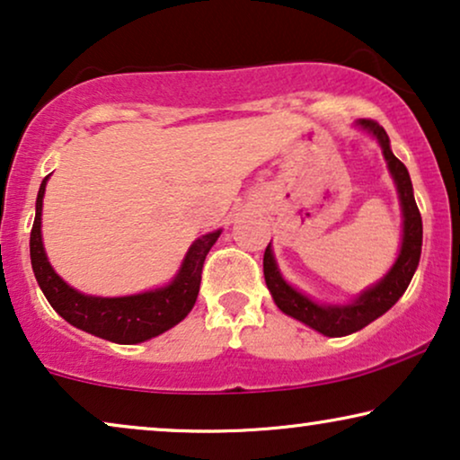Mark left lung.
Segmentation results:
<instances>
[{"instance_id": "1", "label": "left lung", "mask_w": 460, "mask_h": 460, "mask_svg": "<svg viewBox=\"0 0 460 460\" xmlns=\"http://www.w3.org/2000/svg\"><path fill=\"white\" fill-rule=\"evenodd\" d=\"M358 123H360V128L368 129L370 134L379 140L383 155H385V161L389 165V172H392L395 186H398L402 213H404V238H402L398 261L394 263L389 274L379 282V285L364 291L354 304L318 305L282 280L270 244L266 247V253H263V276H266V285L270 288V293H272L276 305H279L285 314H288V316L301 320V323L312 326V329H316L326 337L351 335V332L364 329V326L373 323V320L383 316V314L404 295L408 285H411L414 270H417L420 260V244H423V222H420L419 207L414 203L412 181L411 175H408V169L404 167V163L392 153V148H389V137L379 123L373 121V119H362V121Z\"/></svg>"}]
</instances>
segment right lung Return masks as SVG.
<instances>
[{"label":"right lung","instance_id":"obj_1","mask_svg":"<svg viewBox=\"0 0 460 460\" xmlns=\"http://www.w3.org/2000/svg\"><path fill=\"white\" fill-rule=\"evenodd\" d=\"M46 181H41L35 205V222L31 230V263L35 279L40 282L49 305L60 314L66 323L77 329L92 332L112 343H140L150 337L161 335L188 316L197 301L203 274L205 257L222 232L200 236L194 241L180 274L172 285L159 291H150L131 297H90L81 295L66 285L49 266L41 243V203L46 192Z\"/></svg>","mask_w":460,"mask_h":460}]
</instances>
